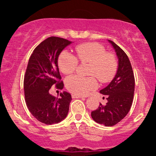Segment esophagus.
Instances as JSON below:
<instances>
[{
    "label": "esophagus",
    "instance_id": "1",
    "mask_svg": "<svg viewBox=\"0 0 156 156\" xmlns=\"http://www.w3.org/2000/svg\"><path fill=\"white\" fill-rule=\"evenodd\" d=\"M72 98H83V97H81V96H80V95H77V94H72Z\"/></svg>",
    "mask_w": 156,
    "mask_h": 156
}]
</instances>
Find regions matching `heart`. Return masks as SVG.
<instances>
[{
  "label": "heart",
  "instance_id": "heart-1",
  "mask_svg": "<svg viewBox=\"0 0 156 156\" xmlns=\"http://www.w3.org/2000/svg\"><path fill=\"white\" fill-rule=\"evenodd\" d=\"M77 58L81 63L91 64L89 75L94 76L102 83L112 80L117 69V61L115 55L106 53L104 46L97 42H86L76 48ZM60 70L64 74L69 75L75 72L78 64L76 56L67 51L60 53L58 59ZM65 86L73 94L86 95L91 90L96 89L98 83L94 77L78 76H69L66 78Z\"/></svg>",
  "mask_w": 156,
  "mask_h": 156
}]
</instances>
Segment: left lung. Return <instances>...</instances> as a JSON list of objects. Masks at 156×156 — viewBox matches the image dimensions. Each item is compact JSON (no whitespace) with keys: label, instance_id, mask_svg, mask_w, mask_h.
Returning <instances> with one entry per match:
<instances>
[{"label":"left lung","instance_id":"obj_1","mask_svg":"<svg viewBox=\"0 0 156 156\" xmlns=\"http://www.w3.org/2000/svg\"><path fill=\"white\" fill-rule=\"evenodd\" d=\"M118 58L117 73L110 83L100 92L107 95L106 105L100 104L91 113L92 119L105 126L117 124L129 112L133 103L135 79L128 55L113 41L108 40Z\"/></svg>","mask_w":156,"mask_h":156}]
</instances>
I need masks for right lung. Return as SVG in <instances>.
Returning <instances> with one entry per match:
<instances>
[{
	"mask_svg": "<svg viewBox=\"0 0 156 156\" xmlns=\"http://www.w3.org/2000/svg\"><path fill=\"white\" fill-rule=\"evenodd\" d=\"M72 43L67 39L48 37L34 50L24 77V92L27 107L37 120L46 125L60 122L69 112L72 97L69 93H60L55 98L49 93L52 86L64 88L60 80L58 58L61 52Z\"/></svg>",
	"mask_w": 156,
	"mask_h": 156,
	"instance_id": "1",
	"label": "right lung"
}]
</instances>
